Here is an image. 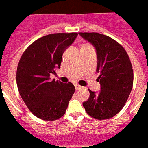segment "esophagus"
<instances>
[{
  "label": "esophagus",
  "instance_id": "34e87169",
  "mask_svg": "<svg viewBox=\"0 0 148 148\" xmlns=\"http://www.w3.org/2000/svg\"><path fill=\"white\" fill-rule=\"evenodd\" d=\"M74 87H75V89H76L77 90H80V89H81V88H82V87L80 85H78V84H74Z\"/></svg>",
  "mask_w": 148,
  "mask_h": 148
}]
</instances>
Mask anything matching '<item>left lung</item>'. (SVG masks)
Instances as JSON below:
<instances>
[{
	"instance_id": "obj_1",
	"label": "left lung",
	"mask_w": 148,
	"mask_h": 148,
	"mask_svg": "<svg viewBox=\"0 0 148 148\" xmlns=\"http://www.w3.org/2000/svg\"><path fill=\"white\" fill-rule=\"evenodd\" d=\"M96 48L97 72L101 90L95 93L90 89V97L83 103L86 112L97 120L111 118L125 105L131 94L134 72L129 56L116 40L101 34L79 33Z\"/></svg>"
}]
</instances>
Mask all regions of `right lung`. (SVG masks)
<instances>
[{
    "mask_svg": "<svg viewBox=\"0 0 148 148\" xmlns=\"http://www.w3.org/2000/svg\"><path fill=\"white\" fill-rule=\"evenodd\" d=\"M78 34L57 33L34 41L24 51L17 68V85L23 101L34 116L56 121L64 115L74 95V84L51 81L50 74L60 68L63 53Z\"/></svg>",
    "mask_w": 148,
    "mask_h": 148,
    "instance_id": "1",
    "label": "right lung"
}]
</instances>
